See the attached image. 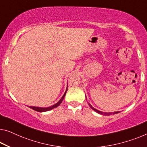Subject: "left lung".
<instances>
[{
    "mask_svg": "<svg viewBox=\"0 0 147 147\" xmlns=\"http://www.w3.org/2000/svg\"><path fill=\"white\" fill-rule=\"evenodd\" d=\"M88 105H89V106L90 107V108L93 109L94 111H95L96 112H97L98 113H100V114H101V115H111V114H116V113H118L119 112H120V111H114V112H103V111H99V110H98V109H95L94 108V107H92V105L90 104H89V103H88Z\"/></svg>",
    "mask_w": 147,
    "mask_h": 147,
    "instance_id": "left-lung-1",
    "label": "left lung"
}]
</instances>
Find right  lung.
I'll use <instances>...</instances> for the list:
<instances>
[{"label":"right lung","instance_id":"1","mask_svg":"<svg viewBox=\"0 0 147 147\" xmlns=\"http://www.w3.org/2000/svg\"><path fill=\"white\" fill-rule=\"evenodd\" d=\"M67 88L66 90V91H65V92L64 94V95L62 96V98H61L57 104L53 105L51 106H49V107H47V108H41V107H35V106H29V108H32V109H34L35 111H39V112H44V111H49V110H51L53 108H55L59 106V105L61 104V102L64 99L65 94H66L67 93Z\"/></svg>","mask_w":147,"mask_h":147}]
</instances>
